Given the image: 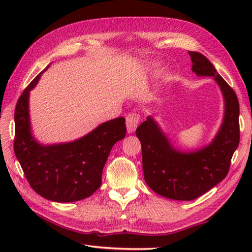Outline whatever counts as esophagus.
I'll return each mask as SVG.
<instances>
[{
  "label": "esophagus",
  "mask_w": 252,
  "mask_h": 252,
  "mask_svg": "<svg viewBox=\"0 0 252 252\" xmlns=\"http://www.w3.org/2000/svg\"><path fill=\"white\" fill-rule=\"evenodd\" d=\"M126 120L127 132L132 133V132H134L136 130L137 126L140 125L141 117H140V115L137 114V112H130V114H127Z\"/></svg>",
  "instance_id": "obj_1"
}]
</instances>
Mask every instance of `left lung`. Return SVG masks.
<instances>
[{
    "label": "left lung",
    "mask_w": 252,
    "mask_h": 252,
    "mask_svg": "<svg viewBox=\"0 0 252 252\" xmlns=\"http://www.w3.org/2000/svg\"><path fill=\"white\" fill-rule=\"evenodd\" d=\"M189 54L191 70L197 76L215 78L225 100V115L215 140L199 151L181 153L170 145L152 117L136 129L146 184L160 196L174 200L196 199L225 179L240 137L236 93L206 56L197 52Z\"/></svg>",
    "instance_id": "obj_1"
}]
</instances>
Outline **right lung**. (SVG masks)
<instances>
[{"mask_svg":"<svg viewBox=\"0 0 252 252\" xmlns=\"http://www.w3.org/2000/svg\"><path fill=\"white\" fill-rule=\"evenodd\" d=\"M41 73L24 90L16 104V158L31 189L40 196L57 202L81 200L100 187L101 173L111 148L126 136V119L119 117L107 121L71 143L41 145L31 135L28 107L29 92Z\"/></svg>","mask_w":252,"mask_h":252,"instance_id":"1","label":"right lung"}]
</instances>
